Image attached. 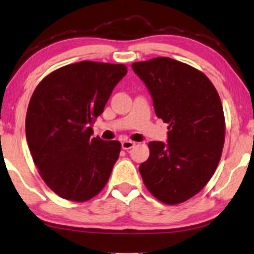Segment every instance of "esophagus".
Listing matches in <instances>:
<instances>
[{
  "label": "esophagus",
  "instance_id": "1",
  "mask_svg": "<svg viewBox=\"0 0 254 254\" xmlns=\"http://www.w3.org/2000/svg\"><path fill=\"white\" fill-rule=\"evenodd\" d=\"M134 146H135V142H133V141H130V140H125L121 142V147H123V149H125V150L130 149V148H133Z\"/></svg>",
  "mask_w": 254,
  "mask_h": 254
}]
</instances>
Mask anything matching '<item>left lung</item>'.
Listing matches in <instances>:
<instances>
[{
  "label": "left lung",
  "mask_w": 254,
  "mask_h": 254,
  "mask_svg": "<svg viewBox=\"0 0 254 254\" xmlns=\"http://www.w3.org/2000/svg\"><path fill=\"white\" fill-rule=\"evenodd\" d=\"M153 98L156 117L167 123L168 142L151 141L140 164L147 189L161 202H186L205 187L222 156L225 120L209 78L168 57L131 64Z\"/></svg>",
  "instance_id": "1"
}]
</instances>
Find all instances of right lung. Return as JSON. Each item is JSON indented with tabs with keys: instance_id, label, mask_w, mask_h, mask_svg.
I'll list each match as a JSON object with an SVG mask.
<instances>
[{
	"instance_id": "add662e5",
	"label": "right lung",
	"mask_w": 254,
	"mask_h": 254,
	"mask_svg": "<svg viewBox=\"0 0 254 254\" xmlns=\"http://www.w3.org/2000/svg\"><path fill=\"white\" fill-rule=\"evenodd\" d=\"M126 74L123 64L84 61L54 71L36 87L26 141L42 179L62 198L85 202L106 186L121 143L92 136V124Z\"/></svg>"
}]
</instances>
